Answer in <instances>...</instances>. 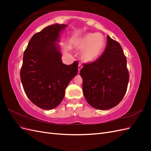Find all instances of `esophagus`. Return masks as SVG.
<instances>
[{"mask_svg":"<svg viewBox=\"0 0 151 151\" xmlns=\"http://www.w3.org/2000/svg\"><path fill=\"white\" fill-rule=\"evenodd\" d=\"M82 65H81V64H78V72H80V71L81 70V68H82Z\"/></svg>","mask_w":151,"mask_h":151,"instance_id":"34e87169","label":"esophagus"}]
</instances>
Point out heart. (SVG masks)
<instances>
[{"label":"heart","instance_id":"heart-1","mask_svg":"<svg viewBox=\"0 0 151 151\" xmlns=\"http://www.w3.org/2000/svg\"><path fill=\"white\" fill-rule=\"evenodd\" d=\"M104 46V37L97 33L86 34L76 43V47L80 50H83V59L88 63L93 62L98 59Z\"/></svg>","mask_w":151,"mask_h":151}]
</instances>
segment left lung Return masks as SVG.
Returning a JSON list of instances; mask_svg holds the SVG:
<instances>
[{
  "label": "left lung",
  "mask_w": 151,
  "mask_h": 151,
  "mask_svg": "<svg viewBox=\"0 0 151 151\" xmlns=\"http://www.w3.org/2000/svg\"><path fill=\"white\" fill-rule=\"evenodd\" d=\"M107 45L96 61L83 64L80 71L86 100L94 108L107 110L117 106L129 81L127 58L119 43L107 35Z\"/></svg>",
  "instance_id": "left-lung-1"
}]
</instances>
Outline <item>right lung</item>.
Instances as JSON below:
<instances>
[{
    "label": "right lung",
    "instance_id": "1",
    "mask_svg": "<svg viewBox=\"0 0 151 151\" xmlns=\"http://www.w3.org/2000/svg\"><path fill=\"white\" fill-rule=\"evenodd\" d=\"M66 24L48 26L30 39L23 54L20 78L24 92L34 104L43 109L56 107L65 90L78 73V63H63L56 42Z\"/></svg>",
    "mask_w": 151,
    "mask_h": 151
}]
</instances>
